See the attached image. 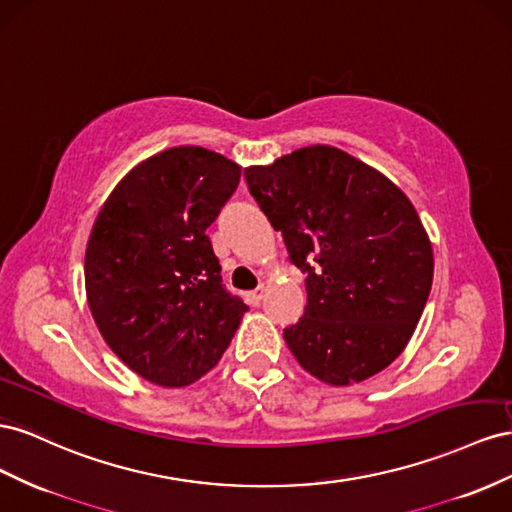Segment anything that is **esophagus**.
<instances>
[{
    "instance_id": "1",
    "label": "esophagus",
    "mask_w": 512,
    "mask_h": 512,
    "mask_svg": "<svg viewBox=\"0 0 512 512\" xmlns=\"http://www.w3.org/2000/svg\"><path fill=\"white\" fill-rule=\"evenodd\" d=\"M264 296H266V287L264 285H259L257 289H253V291H248V300H251V304H261V300H264Z\"/></svg>"
}]
</instances>
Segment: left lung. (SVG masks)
<instances>
[{
	"label": "left lung",
	"mask_w": 512,
	"mask_h": 512,
	"mask_svg": "<svg viewBox=\"0 0 512 512\" xmlns=\"http://www.w3.org/2000/svg\"><path fill=\"white\" fill-rule=\"evenodd\" d=\"M244 178L306 274L304 315L283 330L300 367L330 386L386 369L412 339L433 283V248L412 201L330 145L248 167Z\"/></svg>",
	"instance_id": "8db88e82"
}]
</instances>
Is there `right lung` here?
Instances as JSON below:
<instances>
[{"label": "right lung", "mask_w": 512, "mask_h": 512, "mask_svg": "<svg viewBox=\"0 0 512 512\" xmlns=\"http://www.w3.org/2000/svg\"><path fill=\"white\" fill-rule=\"evenodd\" d=\"M242 167L180 145L128 171L85 248V291L102 339L148 382L180 388L221 360L248 306L229 294L206 229Z\"/></svg>", "instance_id": "1"}]
</instances>
